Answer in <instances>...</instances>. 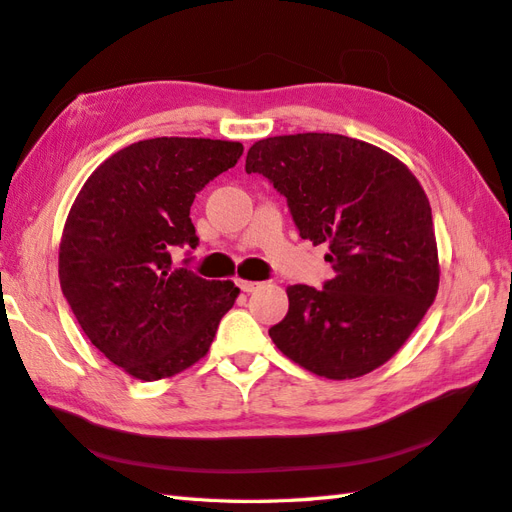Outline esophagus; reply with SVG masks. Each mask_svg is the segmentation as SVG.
<instances>
[{
  "label": "esophagus",
  "instance_id": "esophagus-1",
  "mask_svg": "<svg viewBox=\"0 0 512 512\" xmlns=\"http://www.w3.org/2000/svg\"><path fill=\"white\" fill-rule=\"evenodd\" d=\"M237 288H240L242 292H255L261 288V283L257 281H246V279H237Z\"/></svg>",
  "mask_w": 512,
  "mask_h": 512
}]
</instances>
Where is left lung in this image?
Masks as SVG:
<instances>
[{"label": "left lung", "mask_w": 512, "mask_h": 512, "mask_svg": "<svg viewBox=\"0 0 512 512\" xmlns=\"http://www.w3.org/2000/svg\"><path fill=\"white\" fill-rule=\"evenodd\" d=\"M246 172L288 200L303 240L327 244L336 277L290 285V310L268 334L277 349L327 379H353L395 355L438 292L430 200L386 150L331 133L255 141Z\"/></svg>", "instance_id": "obj_1"}]
</instances>
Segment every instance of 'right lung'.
<instances>
[{
    "instance_id": "obj_1",
    "label": "right lung",
    "mask_w": 512,
    "mask_h": 512,
    "mask_svg": "<svg viewBox=\"0 0 512 512\" xmlns=\"http://www.w3.org/2000/svg\"><path fill=\"white\" fill-rule=\"evenodd\" d=\"M240 141L157 137L122 148L82 185L63 229L58 277L85 336L144 382L205 358L240 288L172 268L198 246L196 194L242 157Z\"/></svg>"
}]
</instances>
